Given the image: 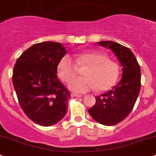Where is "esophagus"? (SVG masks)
I'll use <instances>...</instances> for the list:
<instances>
[{
  "instance_id": "1",
  "label": "esophagus",
  "mask_w": 156,
  "mask_h": 156,
  "mask_svg": "<svg viewBox=\"0 0 156 156\" xmlns=\"http://www.w3.org/2000/svg\"><path fill=\"white\" fill-rule=\"evenodd\" d=\"M71 95L73 96V97H76V98H81V97H83V95H81V94H76V93H72Z\"/></svg>"
}]
</instances>
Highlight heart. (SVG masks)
Returning a JSON list of instances; mask_svg holds the SVG:
<instances>
[{"label": "heart", "mask_w": 156, "mask_h": 156, "mask_svg": "<svg viewBox=\"0 0 156 156\" xmlns=\"http://www.w3.org/2000/svg\"><path fill=\"white\" fill-rule=\"evenodd\" d=\"M78 66H87L85 77H76L69 83V89L85 93L94 89L105 91L111 88L118 79L119 66L99 52H82L76 56V62L69 55H65L58 64V73L63 81L68 82L78 72Z\"/></svg>", "instance_id": "1"}]
</instances>
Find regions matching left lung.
<instances>
[{"instance_id": "1", "label": "left lung", "mask_w": 156, "mask_h": 156, "mask_svg": "<svg viewBox=\"0 0 156 156\" xmlns=\"http://www.w3.org/2000/svg\"><path fill=\"white\" fill-rule=\"evenodd\" d=\"M98 44L111 49L122 67L119 83L110 91L95 97V104L89 109V113L96 122L111 126L122 121L132 110L140 90V68L128 47L108 41Z\"/></svg>"}]
</instances>
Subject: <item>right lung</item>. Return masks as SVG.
Returning <instances> with one entry per match:
<instances>
[{
	"label": "right lung",
	"mask_w": 156,
	"mask_h": 156,
	"mask_svg": "<svg viewBox=\"0 0 156 156\" xmlns=\"http://www.w3.org/2000/svg\"><path fill=\"white\" fill-rule=\"evenodd\" d=\"M62 43L33 45L17 59L12 83L21 107L37 124L51 126L67 113L70 94L58 80L59 61L66 54Z\"/></svg>",
	"instance_id": "right-lung-1"
}]
</instances>
